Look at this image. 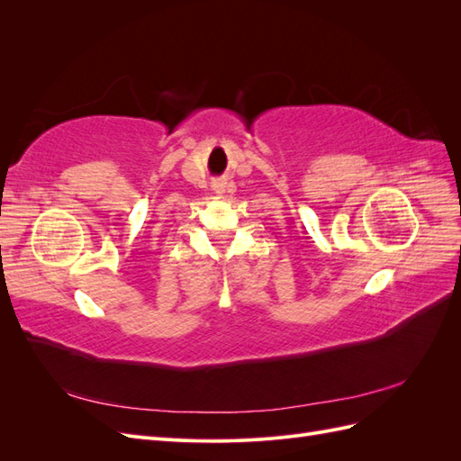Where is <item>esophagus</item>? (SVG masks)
<instances>
[{
  "mask_svg": "<svg viewBox=\"0 0 461 461\" xmlns=\"http://www.w3.org/2000/svg\"><path fill=\"white\" fill-rule=\"evenodd\" d=\"M213 190H215L217 194L225 192V190H227V183H225V180H215V183H213Z\"/></svg>",
  "mask_w": 461,
  "mask_h": 461,
  "instance_id": "obj_1",
  "label": "esophagus"
}]
</instances>
